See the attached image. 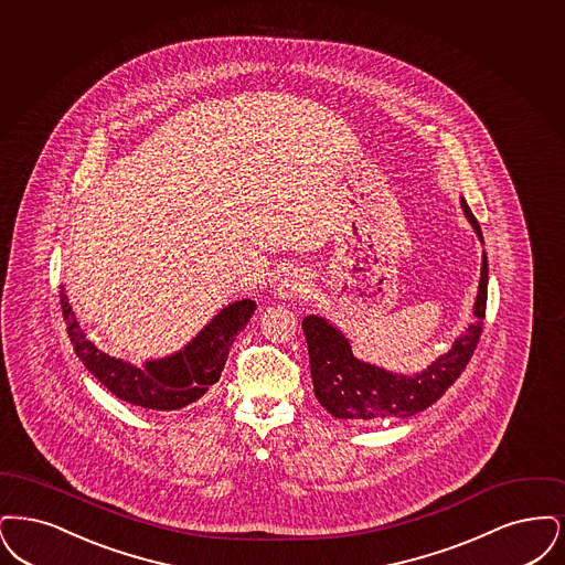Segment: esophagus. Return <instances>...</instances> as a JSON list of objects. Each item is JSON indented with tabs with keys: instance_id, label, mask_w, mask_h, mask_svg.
I'll return each instance as SVG.
<instances>
[{
	"instance_id": "obj_1",
	"label": "esophagus",
	"mask_w": 565,
	"mask_h": 565,
	"mask_svg": "<svg viewBox=\"0 0 565 565\" xmlns=\"http://www.w3.org/2000/svg\"><path fill=\"white\" fill-rule=\"evenodd\" d=\"M310 285H308V278H306V274H301V271H289L280 282H278V287H276V294L278 297H282V299H291L295 295L306 294V289H308Z\"/></svg>"
}]
</instances>
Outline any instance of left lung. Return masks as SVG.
I'll return each instance as SVG.
<instances>
[{"mask_svg": "<svg viewBox=\"0 0 565 565\" xmlns=\"http://www.w3.org/2000/svg\"><path fill=\"white\" fill-rule=\"evenodd\" d=\"M462 209L475 232L481 236L479 221L470 213L467 202ZM488 303V257L483 253L479 294L475 301V322L467 333L456 340L447 354L439 356L433 365L417 375H396L384 369L373 367L354 359L352 348L344 335L319 317H306L301 327L306 333L310 352V371L315 382V394L320 405L331 416L342 419H386L409 417L424 412L460 377L475 354L486 319Z\"/></svg>", "mask_w": 565, "mask_h": 565, "instance_id": "1", "label": "left lung"}]
</instances>
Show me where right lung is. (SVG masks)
Returning a JSON list of instances; mask_svg holds the SVG:
<instances>
[{
  "label": "right lung",
  "instance_id": "1",
  "mask_svg": "<svg viewBox=\"0 0 565 565\" xmlns=\"http://www.w3.org/2000/svg\"><path fill=\"white\" fill-rule=\"evenodd\" d=\"M61 308L77 359L109 393L130 405L172 412L198 401L220 380L230 348L255 312V301L243 299L230 303L181 352L160 361H149L141 369L100 352L86 338L63 287Z\"/></svg>",
  "mask_w": 565,
  "mask_h": 565
}]
</instances>
